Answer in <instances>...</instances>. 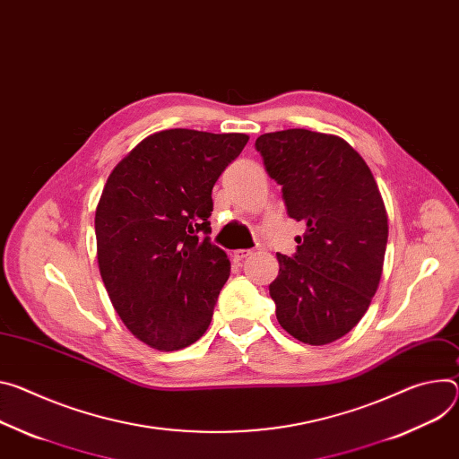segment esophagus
I'll return each mask as SVG.
<instances>
[{
    "instance_id": "34e87169",
    "label": "esophagus",
    "mask_w": 459,
    "mask_h": 459,
    "mask_svg": "<svg viewBox=\"0 0 459 459\" xmlns=\"http://www.w3.org/2000/svg\"><path fill=\"white\" fill-rule=\"evenodd\" d=\"M247 256H251V251H243V248H238V251L232 253L234 262H241V260H245Z\"/></svg>"
}]
</instances>
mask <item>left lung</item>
Wrapping results in <instances>:
<instances>
[{
    "instance_id": "obj_1",
    "label": "left lung",
    "mask_w": 459,
    "mask_h": 459,
    "mask_svg": "<svg viewBox=\"0 0 459 459\" xmlns=\"http://www.w3.org/2000/svg\"><path fill=\"white\" fill-rule=\"evenodd\" d=\"M256 150L281 185L287 214L306 223L297 255H276V318L304 344L335 342L359 324L381 281L388 216L379 186L337 135L273 132L256 139Z\"/></svg>"
}]
</instances>
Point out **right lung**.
<instances>
[{
    "instance_id": "obj_1",
    "label": "right lung",
    "mask_w": 459,
    "mask_h": 459,
    "mask_svg": "<svg viewBox=\"0 0 459 459\" xmlns=\"http://www.w3.org/2000/svg\"><path fill=\"white\" fill-rule=\"evenodd\" d=\"M245 134L162 130L109 174L95 212L97 260L109 300L141 342L183 350L211 325L230 274L211 232L212 188Z\"/></svg>"
}]
</instances>
